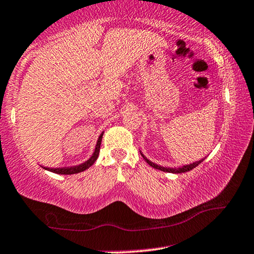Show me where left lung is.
<instances>
[{
  "label": "left lung",
  "instance_id": "8db88e82",
  "mask_svg": "<svg viewBox=\"0 0 254 254\" xmlns=\"http://www.w3.org/2000/svg\"><path fill=\"white\" fill-rule=\"evenodd\" d=\"M140 155H142L143 156V158H144V160L148 162L149 163V166H151L152 168H155V169H158V170H162V172H166V173H174V174H181V173H186V172H189V170H191V169H194L195 167H197L198 164L201 163V162H202L203 160H201V161H197V162H195V163H191V164H188V166H183L182 168H164V167H161V166H157V164H155V163H152L151 161H149L148 158H146L144 155L142 154V152H140Z\"/></svg>",
  "mask_w": 254,
  "mask_h": 254
}]
</instances>
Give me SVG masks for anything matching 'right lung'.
Segmentation results:
<instances>
[{
    "mask_svg": "<svg viewBox=\"0 0 254 254\" xmlns=\"http://www.w3.org/2000/svg\"><path fill=\"white\" fill-rule=\"evenodd\" d=\"M102 138H103V133L99 136V138H98V142H97L96 149H94L93 155H92V156H91L90 160L86 161V162H84V163L79 164V166H75V167H66V168H45V169L50 170V172H52V173L61 174V175H71V174H77V173L84 172V170L88 169V168L92 166L94 162L97 161L98 155H99L100 143H102Z\"/></svg>",
    "mask_w": 254,
    "mask_h": 254,
    "instance_id": "add662e5",
    "label": "right lung"
}]
</instances>
